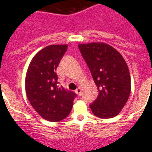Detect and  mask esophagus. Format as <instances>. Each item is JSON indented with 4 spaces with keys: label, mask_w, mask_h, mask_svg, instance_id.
Here are the masks:
<instances>
[{
    "label": "esophagus",
    "mask_w": 152,
    "mask_h": 152,
    "mask_svg": "<svg viewBox=\"0 0 152 152\" xmlns=\"http://www.w3.org/2000/svg\"><path fill=\"white\" fill-rule=\"evenodd\" d=\"M75 92H76V94H77V95L80 96L82 94V88H78L76 90H75Z\"/></svg>",
    "instance_id": "obj_1"
}]
</instances>
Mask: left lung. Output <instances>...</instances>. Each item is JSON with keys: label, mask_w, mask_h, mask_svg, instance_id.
<instances>
[{"label": "left lung", "mask_w": 152, "mask_h": 152, "mask_svg": "<svg viewBox=\"0 0 152 152\" xmlns=\"http://www.w3.org/2000/svg\"><path fill=\"white\" fill-rule=\"evenodd\" d=\"M83 57L97 86V98L90 105L93 115L102 119L118 115L131 91L129 70L124 57L104 42L78 45Z\"/></svg>", "instance_id": "1"}]
</instances>
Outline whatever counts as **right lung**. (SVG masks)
Here are the masks:
<instances>
[{"label": "right lung", "mask_w": 152, "mask_h": 152, "mask_svg": "<svg viewBox=\"0 0 152 152\" xmlns=\"http://www.w3.org/2000/svg\"><path fill=\"white\" fill-rule=\"evenodd\" d=\"M68 45H50L34 56L26 77L25 91L33 109L50 122L65 119L70 113L75 94L59 87L56 70Z\"/></svg>", "instance_id": "obj_1"}]
</instances>
